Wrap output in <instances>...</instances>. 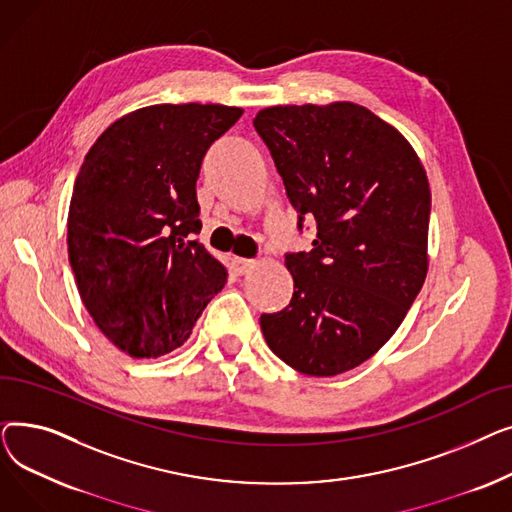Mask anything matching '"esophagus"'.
<instances>
[{"label":"esophagus","instance_id":"obj_1","mask_svg":"<svg viewBox=\"0 0 512 512\" xmlns=\"http://www.w3.org/2000/svg\"><path fill=\"white\" fill-rule=\"evenodd\" d=\"M232 265H234V270H236V274H249L253 267L257 265V261H253V259H242V257H234L232 259Z\"/></svg>","mask_w":512,"mask_h":512}]
</instances>
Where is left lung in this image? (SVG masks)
<instances>
[{
  "mask_svg": "<svg viewBox=\"0 0 512 512\" xmlns=\"http://www.w3.org/2000/svg\"><path fill=\"white\" fill-rule=\"evenodd\" d=\"M253 124L299 230L305 218L317 226L309 253L286 255L290 305L259 324L286 365L330 378L378 353L419 294L429 182L411 143L351 101L265 107Z\"/></svg>",
  "mask_w": 512,
  "mask_h": 512,
  "instance_id": "obj_1",
  "label": "left lung"
}]
</instances>
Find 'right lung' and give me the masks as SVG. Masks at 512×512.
I'll return each mask as SVG.
<instances>
[{
	"label": "right lung",
	"instance_id": "add662e5",
	"mask_svg": "<svg viewBox=\"0 0 512 512\" xmlns=\"http://www.w3.org/2000/svg\"><path fill=\"white\" fill-rule=\"evenodd\" d=\"M240 116L218 103L141 107L107 126L80 166L68 259L97 328L134 359L182 346L226 284V267L193 240L197 178Z\"/></svg>",
	"mask_w": 512,
	"mask_h": 512
}]
</instances>
